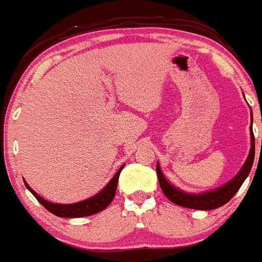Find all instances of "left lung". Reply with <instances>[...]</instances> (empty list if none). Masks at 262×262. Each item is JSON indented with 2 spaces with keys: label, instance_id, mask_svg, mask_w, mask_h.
<instances>
[{
  "label": "left lung",
  "instance_id": "left-lung-1",
  "mask_svg": "<svg viewBox=\"0 0 262 262\" xmlns=\"http://www.w3.org/2000/svg\"><path fill=\"white\" fill-rule=\"evenodd\" d=\"M253 159H255V136H253V131L251 130V150L245 164L242 165L241 170L234 176L233 180H230L229 182L223 185L222 187H218L216 190L208 191V192L203 193L185 192V191L174 187L172 183H169L168 180H165V177L162 173V169H160L159 163L157 164V174L162 191L176 205L188 209H196V210H213V209L225 205L237 193L242 183L245 182V180L250 174L251 168H252L253 164Z\"/></svg>",
  "mask_w": 262,
  "mask_h": 262
}]
</instances>
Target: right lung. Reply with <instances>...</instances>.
<instances>
[{
    "instance_id": "1",
    "label": "right lung",
    "mask_w": 262,
    "mask_h": 262,
    "mask_svg": "<svg viewBox=\"0 0 262 262\" xmlns=\"http://www.w3.org/2000/svg\"><path fill=\"white\" fill-rule=\"evenodd\" d=\"M123 167H125V165H122V167L118 169V172L113 176L112 180L107 183V186H105L99 193L94 195L93 198L75 204H54L51 203V201L44 200L42 196H39L34 190L30 188V186L28 185L25 181L24 183L25 186H27L28 190L34 195V198L42 204L49 213L54 214V215L59 216V218H82V216L94 215V214L104 210V209L112 203L113 199H115L116 191H117L118 177H120V173Z\"/></svg>"
}]
</instances>
